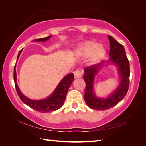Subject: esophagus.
I'll use <instances>...</instances> for the list:
<instances>
[{
	"instance_id": "34e87169",
	"label": "esophagus",
	"mask_w": 146,
	"mask_h": 146,
	"mask_svg": "<svg viewBox=\"0 0 146 146\" xmlns=\"http://www.w3.org/2000/svg\"><path fill=\"white\" fill-rule=\"evenodd\" d=\"M74 76H75V78H82L83 76V71L81 70H77L76 71H74Z\"/></svg>"
}]
</instances>
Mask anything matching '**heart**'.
Returning <instances> with one entry per match:
<instances>
[{"label": "heart", "instance_id": "obj_1", "mask_svg": "<svg viewBox=\"0 0 146 146\" xmlns=\"http://www.w3.org/2000/svg\"><path fill=\"white\" fill-rule=\"evenodd\" d=\"M106 52L105 48L102 44H98L94 41H87L80 44L75 48V52L79 57L89 56L90 61L95 63L104 56Z\"/></svg>", "mask_w": 146, "mask_h": 146}]
</instances>
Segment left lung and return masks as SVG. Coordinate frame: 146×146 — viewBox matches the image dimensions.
I'll use <instances>...</instances> for the list:
<instances>
[{"label": "left lung", "mask_w": 146, "mask_h": 146, "mask_svg": "<svg viewBox=\"0 0 146 146\" xmlns=\"http://www.w3.org/2000/svg\"><path fill=\"white\" fill-rule=\"evenodd\" d=\"M108 38L110 46L108 62H111L117 66L120 76V83L116 90L109 97L105 98H98L94 91V80L98 70L104 62L86 67L84 70L85 75L83 76L86 83L84 98L88 106L94 110H105L115 106L125 97L129 86V61L127 58L124 48L112 36L108 35Z\"/></svg>", "instance_id": "left-lung-1"}]
</instances>
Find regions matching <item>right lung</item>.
<instances>
[{
  "label": "right lung",
  "instance_id": "add662e5",
  "mask_svg": "<svg viewBox=\"0 0 146 146\" xmlns=\"http://www.w3.org/2000/svg\"><path fill=\"white\" fill-rule=\"evenodd\" d=\"M51 36H49L47 38L35 39L34 41H46L50 38ZM22 51H23V49H21L20 52H19L17 60L19 59ZM15 67H16V64H15L14 68V80L15 89H16L17 94L22 102H23L24 104L28 105L29 107L33 108V110H35L42 113H46L49 112V111L56 110L63 106L65 98H66L68 89H69L71 84L73 82L74 79H75L74 78L73 73H70L69 75L65 76L61 80V81L59 83L57 87L56 88L54 91L48 98L42 99V100H31V99L27 98L22 94L19 88L18 87L17 83L16 82L17 75Z\"/></svg>",
  "mask_w": 146,
  "mask_h": 146
}]
</instances>
